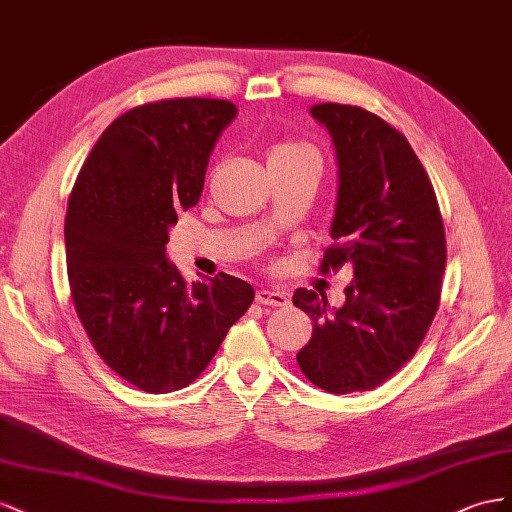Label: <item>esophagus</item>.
Returning <instances> with one entry per match:
<instances>
[{
	"mask_svg": "<svg viewBox=\"0 0 512 512\" xmlns=\"http://www.w3.org/2000/svg\"><path fill=\"white\" fill-rule=\"evenodd\" d=\"M255 300L261 306H279V309H285V306H289L287 294H283V291H272V289H259Z\"/></svg>",
	"mask_w": 512,
	"mask_h": 512,
	"instance_id": "esophagus-1",
	"label": "esophagus"
}]
</instances>
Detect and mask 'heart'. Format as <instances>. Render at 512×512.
<instances>
[{
  "label": "heart",
  "mask_w": 512,
  "mask_h": 512,
  "mask_svg": "<svg viewBox=\"0 0 512 512\" xmlns=\"http://www.w3.org/2000/svg\"><path fill=\"white\" fill-rule=\"evenodd\" d=\"M296 156H315V154L306 143L281 141V143H274L268 150V163H281V160H289Z\"/></svg>",
  "instance_id": "obj_1"
}]
</instances>
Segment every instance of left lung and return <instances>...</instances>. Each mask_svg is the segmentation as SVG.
I'll return each instance as SVG.
<instances>
[{"label": "left lung", "mask_w": 512, "mask_h": 512, "mask_svg": "<svg viewBox=\"0 0 512 512\" xmlns=\"http://www.w3.org/2000/svg\"><path fill=\"white\" fill-rule=\"evenodd\" d=\"M339 160V199L319 272L354 270L345 304L298 289L294 304L313 321L298 352L309 382L332 394L382 386L410 360L440 306L446 268L444 221L429 175L397 128L352 105L324 102Z\"/></svg>", "instance_id": "1"}]
</instances>
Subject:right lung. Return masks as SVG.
<instances>
[{
	"instance_id": "right-lung-1",
	"label": "right lung",
	"mask_w": 512,
	"mask_h": 512,
	"mask_svg": "<svg viewBox=\"0 0 512 512\" xmlns=\"http://www.w3.org/2000/svg\"><path fill=\"white\" fill-rule=\"evenodd\" d=\"M236 105L167 98L122 113L100 135L66 210L70 296L96 354L152 394L186 388L253 304L221 272L186 283L167 261L169 227L203 191L210 154Z\"/></svg>"
}]
</instances>
